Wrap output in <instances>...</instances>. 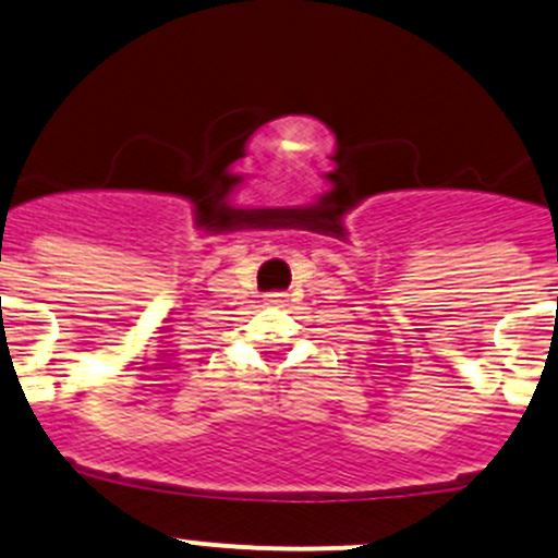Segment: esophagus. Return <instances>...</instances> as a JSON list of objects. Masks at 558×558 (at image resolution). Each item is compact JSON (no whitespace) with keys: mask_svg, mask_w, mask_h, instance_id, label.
Here are the masks:
<instances>
[{"mask_svg":"<svg viewBox=\"0 0 558 558\" xmlns=\"http://www.w3.org/2000/svg\"><path fill=\"white\" fill-rule=\"evenodd\" d=\"M286 294H269V304H283Z\"/></svg>","mask_w":558,"mask_h":558,"instance_id":"obj_1","label":"esophagus"}]
</instances>
